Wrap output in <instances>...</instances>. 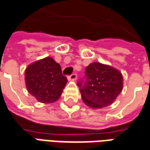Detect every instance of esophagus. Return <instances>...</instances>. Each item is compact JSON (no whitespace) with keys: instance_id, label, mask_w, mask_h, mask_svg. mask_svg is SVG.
I'll return each mask as SVG.
<instances>
[{"instance_id":"esophagus-1","label":"esophagus","mask_w":150,"mask_h":150,"mask_svg":"<svg viewBox=\"0 0 150 150\" xmlns=\"http://www.w3.org/2000/svg\"><path fill=\"white\" fill-rule=\"evenodd\" d=\"M76 79H77V75H76V74H72L71 75L68 76V79H69V80L75 81L76 80Z\"/></svg>"}]
</instances>
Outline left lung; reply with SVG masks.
Here are the masks:
<instances>
[{
	"label": "left lung",
	"mask_w": 150,
	"mask_h": 150,
	"mask_svg": "<svg viewBox=\"0 0 150 150\" xmlns=\"http://www.w3.org/2000/svg\"><path fill=\"white\" fill-rule=\"evenodd\" d=\"M85 80L78 83L82 99L92 109L110 106L123 88L120 71L106 64L91 63L86 67Z\"/></svg>",
	"instance_id": "8db88e82"
}]
</instances>
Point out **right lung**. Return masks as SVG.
Segmentation results:
<instances>
[{"mask_svg": "<svg viewBox=\"0 0 150 150\" xmlns=\"http://www.w3.org/2000/svg\"><path fill=\"white\" fill-rule=\"evenodd\" d=\"M28 91L42 103H52L60 98L67 79L61 67L52 57H46L29 64L25 69Z\"/></svg>", "mask_w": 150, "mask_h": 150, "instance_id": "add662e5", "label": "right lung"}]
</instances>
